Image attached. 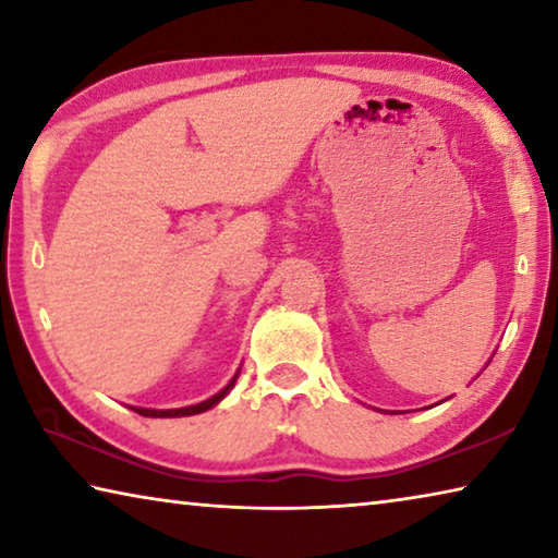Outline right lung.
Here are the masks:
<instances>
[{
    "instance_id": "obj_1",
    "label": "right lung",
    "mask_w": 558,
    "mask_h": 558,
    "mask_svg": "<svg viewBox=\"0 0 558 558\" xmlns=\"http://www.w3.org/2000/svg\"><path fill=\"white\" fill-rule=\"evenodd\" d=\"M235 379H239V374L233 376L231 384L226 386V389H221L219 393L211 396V399H206V401L196 403V405H184V409H169V411H155V409H135V413H140V415H149V418H177V415H194V413H204V411L214 409V405L219 403V401L223 399V396L231 391V386L235 384Z\"/></svg>"
}]
</instances>
